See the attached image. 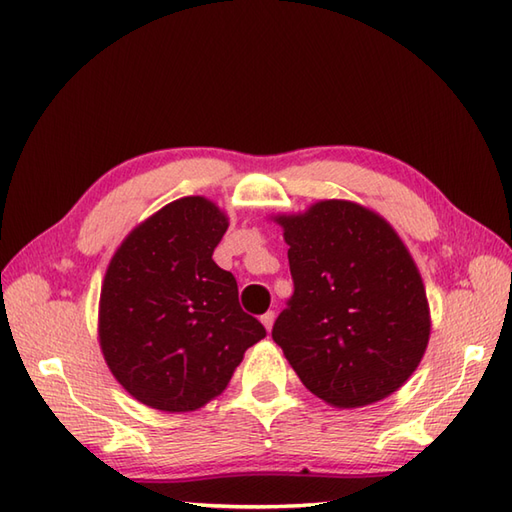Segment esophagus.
<instances>
[{
  "mask_svg": "<svg viewBox=\"0 0 512 512\" xmlns=\"http://www.w3.org/2000/svg\"><path fill=\"white\" fill-rule=\"evenodd\" d=\"M262 323H264V328L270 332V330H273V323H275V312L273 310H270V312H266L264 314V317H262Z\"/></svg>",
  "mask_w": 512,
  "mask_h": 512,
  "instance_id": "34e87169",
  "label": "esophagus"
}]
</instances>
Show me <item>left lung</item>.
<instances>
[{
	"label": "left lung",
	"instance_id": "obj_1",
	"mask_svg": "<svg viewBox=\"0 0 512 512\" xmlns=\"http://www.w3.org/2000/svg\"><path fill=\"white\" fill-rule=\"evenodd\" d=\"M295 292L273 325L301 383L328 405L365 407L416 372L431 334L418 266L378 213L323 200L277 215Z\"/></svg>",
	"mask_w": 512,
	"mask_h": 512
}]
</instances>
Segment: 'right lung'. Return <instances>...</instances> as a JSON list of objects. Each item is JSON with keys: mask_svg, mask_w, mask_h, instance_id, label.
Wrapping results in <instances>:
<instances>
[{"mask_svg": "<svg viewBox=\"0 0 512 512\" xmlns=\"http://www.w3.org/2000/svg\"><path fill=\"white\" fill-rule=\"evenodd\" d=\"M226 228L211 200L189 195L138 224L107 266L101 350L118 383L151 409H200L266 336L239 308L235 277L213 262Z\"/></svg>", "mask_w": 512, "mask_h": 512, "instance_id": "right-lung-1", "label": "right lung"}]
</instances>
